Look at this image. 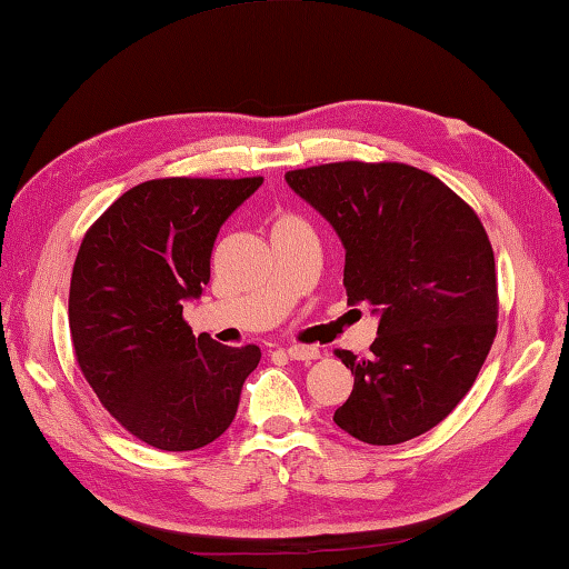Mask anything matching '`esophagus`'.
Listing matches in <instances>:
<instances>
[{
	"label": "esophagus",
	"mask_w": 569,
	"mask_h": 569,
	"mask_svg": "<svg viewBox=\"0 0 569 569\" xmlns=\"http://www.w3.org/2000/svg\"><path fill=\"white\" fill-rule=\"evenodd\" d=\"M288 358L298 362H313L320 358V350L313 348V345H291L288 348Z\"/></svg>",
	"instance_id": "esophagus-1"
}]
</instances>
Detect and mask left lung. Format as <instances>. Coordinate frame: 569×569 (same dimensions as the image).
<instances>
[{"label": "left lung", "mask_w": 569, "mask_h": 569, "mask_svg": "<svg viewBox=\"0 0 569 569\" xmlns=\"http://www.w3.org/2000/svg\"><path fill=\"white\" fill-rule=\"evenodd\" d=\"M345 247V291L380 328L370 358L336 350L355 375L332 421L372 447H392L447 419L498 330L496 259L476 211L405 162H330L286 172Z\"/></svg>", "instance_id": "obj_1"}]
</instances>
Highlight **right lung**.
<instances>
[{
  "mask_svg": "<svg viewBox=\"0 0 569 569\" xmlns=\"http://www.w3.org/2000/svg\"><path fill=\"white\" fill-rule=\"evenodd\" d=\"M263 177H164L118 197L78 249L69 328L76 362L110 417L162 451L207 447L237 417L256 345L194 338L182 303L202 296L221 224Z\"/></svg>",
  "mask_w": 569,
  "mask_h": 569,
  "instance_id": "1",
  "label": "right lung"
}]
</instances>
